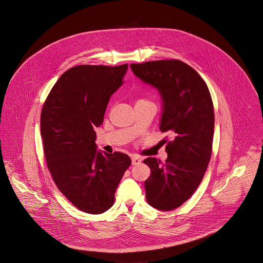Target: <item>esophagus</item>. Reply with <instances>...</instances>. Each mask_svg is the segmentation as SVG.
I'll return each mask as SVG.
<instances>
[{
	"instance_id": "34e87169",
	"label": "esophagus",
	"mask_w": 263,
	"mask_h": 263,
	"mask_svg": "<svg viewBox=\"0 0 263 263\" xmlns=\"http://www.w3.org/2000/svg\"><path fill=\"white\" fill-rule=\"evenodd\" d=\"M141 162V159L137 157H133L132 158V164L133 165H136V164H139Z\"/></svg>"
}]
</instances>
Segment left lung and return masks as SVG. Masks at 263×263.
<instances>
[{
  "instance_id": "left-lung-1",
  "label": "left lung",
  "mask_w": 263,
  "mask_h": 263,
  "mask_svg": "<svg viewBox=\"0 0 263 263\" xmlns=\"http://www.w3.org/2000/svg\"><path fill=\"white\" fill-rule=\"evenodd\" d=\"M130 67L158 90L162 105L159 130L174 136L165 146V163L156 158L143 160L152 170L144 183L146 200L157 210H175L193 195L210 162L214 129L210 90L200 75L179 60Z\"/></svg>"
}]
</instances>
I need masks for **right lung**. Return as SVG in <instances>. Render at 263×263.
I'll return each instance as SVG.
<instances>
[{
	"label": "right lung",
	"mask_w": 263,
	"mask_h": 263,
	"mask_svg": "<svg viewBox=\"0 0 263 263\" xmlns=\"http://www.w3.org/2000/svg\"><path fill=\"white\" fill-rule=\"evenodd\" d=\"M127 70L128 64L73 67L58 79L43 106L41 134L53 182L73 205L87 213L111 208L131 164L125 154L98 151L95 131Z\"/></svg>",
	"instance_id": "right-lung-1"
}]
</instances>
